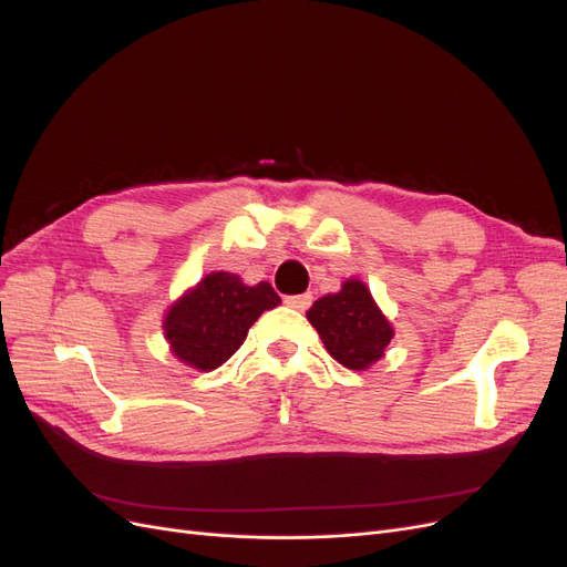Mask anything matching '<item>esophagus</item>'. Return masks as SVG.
Returning <instances> with one entry per match:
<instances>
[{
    "instance_id": "1",
    "label": "esophagus",
    "mask_w": 567,
    "mask_h": 567,
    "mask_svg": "<svg viewBox=\"0 0 567 567\" xmlns=\"http://www.w3.org/2000/svg\"><path fill=\"white\" fill-rule=\"evenodd\" d=\"M288 307H293V310H300V312H305L307 307H310V302H312V296L310 293H302V296H286V300H284Z\"/></svg>"
}]
</instances>
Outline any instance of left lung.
Wrapping results in <instances>:
<instances>
[{
	"label": "left lung",
	"instance_id": "left-lung-1",
	"mask_svg": "<svg viewBox=\"0 0 567 567\" xmlns=\"http://www.w3.org/2000/svg\"><path fill=\"white\" fill-rule=\"evenodd\" d=\"M307 319L336 362L352 371H367L379 362L394 336L392 323L359 279L342 281L338 293L319 298L307 310Z\"/></svg>",
	"mask_w": 567,
	"mask_h": 567
}]
</instances>
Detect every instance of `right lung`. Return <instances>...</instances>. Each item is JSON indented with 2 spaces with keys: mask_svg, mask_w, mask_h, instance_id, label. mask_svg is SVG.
<instances>
[{
  "mask_svg": "<svg viewBox=\"0 0 567 567\" xmlns=\"http://www.w3.org/2000/svg\"><path fill=\"white\" fill-rule=\"evenodd\" d=\"M279 302L267 281L246 286L238 274L210 271L169 305L163 319L165 340L186 367L213 371L244 346L260 315Z\"/></svg>",
  "mask_w": 567,
  "mask_h": 567,
  "instance_id": "add662e5",
  "label": "right lung"
}]
</instances>
